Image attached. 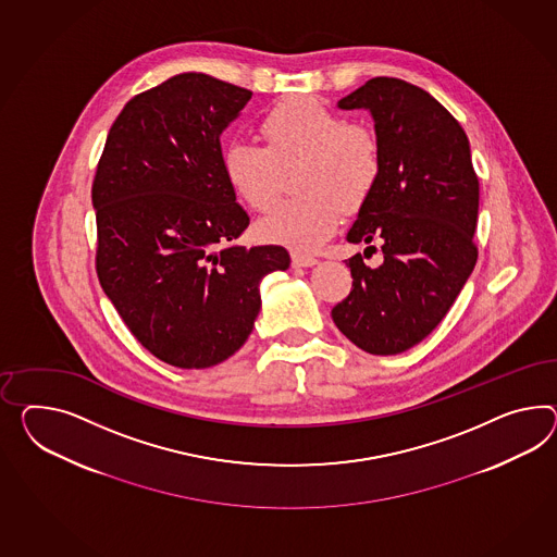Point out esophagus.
Segmentation results:
<instances>
[{
    "mask_svg": "<svg viewBox=\"0 0 557 557\" xmlns=\"http://www.w3.org/2000/svg\"><path fill=\"white\" fill-rule=\"evenodd\" d=\"M290 260H293V267H302V269L317 264V258L307 257V255H300V252H293Z\"/></svg>",
    "mask_w": 557,
    "mask_h": 557,
    "instance_id": "esophagus-1",
    "label": "esophagus"
}]
</instances>
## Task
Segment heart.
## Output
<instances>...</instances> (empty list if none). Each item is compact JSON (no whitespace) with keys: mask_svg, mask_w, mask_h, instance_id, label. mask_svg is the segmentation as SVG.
Returning a JSON list of instances; mask_svg holds the SVG:
<instances>
[{"mask_svg":"<svg viewBox=\"0 0 557 557\" xmlns=\"http://www.w3.org/2000/svg\"><path fill=\"white\" fill-rule=\"evenodd\" d=\"M264 147L232 141L222 170L234 194L255 212L278 198L285 172L299 168L297 200L283 201L258 224L269 243L295 252H313L342 222L370 200L382 175V149L375 133L349 123L313 97H290L274 104L260 123Z\"/></svg>","mask_w":557,"mask_h":557,"instance_id":"b5f03b06","label":"heart"}]
</instances>
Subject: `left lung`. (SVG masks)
<instances>
[{
    "instance_id": "obj_1",
    "label": "left lung",
    "mask_w": 557,
    "mask_h": 557,
    "mask_svg": "<svg viewBox=\"0 0 557 557\" xmlns=\"http://www.w3.org/2000/svg\"><path fill=\"white\" fill-rule=\"evenodd\" d=\"M337 107L373 116L382 175L347 243L382 244L384 262L371 269L361 255L345 260L354 288L331 317L359 349L396 356L429 337L476 264L471 145L438 100L399 78H371Z\"/></svg>"
}]
</instances>
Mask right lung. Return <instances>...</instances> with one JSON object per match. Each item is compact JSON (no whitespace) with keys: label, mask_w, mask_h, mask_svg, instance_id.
<instances>
[{"label":"right lung","mask_w":557,"mask_h":557,"mask_svg":"<svg viewBox=\"0 0 557 557\" xmlns=\"http://www.w3.org/2000/svg\"><path fill=\"white\" fill-rule=\"evenodd\" d=\"M252 92L184 72L116 116L92 182L97 274L135 339L182 370L234 356L283 246H238L250 218L222 170L220 135Z\"/></svg>","instance_id":"obj_1"}]
</instances>
